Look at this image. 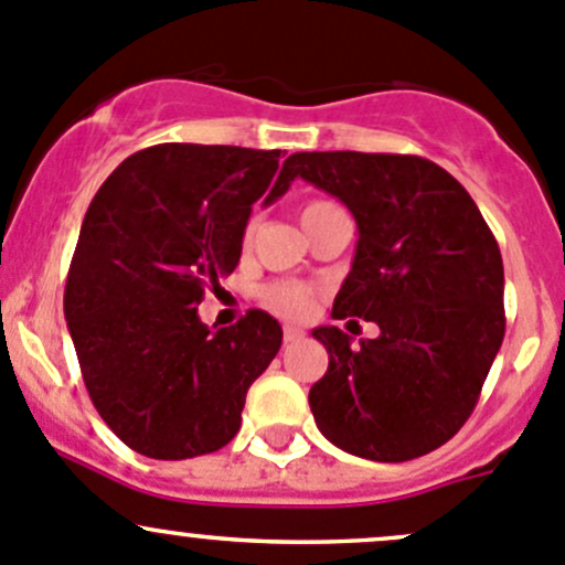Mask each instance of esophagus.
Masks as SVG:
<instances>
[{"label":"esophagus","mask_w":565,"mask_h":565,"mask_svg":"<svg viewBox=\"0 0 565 565\" xmlns=\"http://www.w3.org/2000/svg\"><path fill=\"white\" fill-rule=\"evenodd\" d=\"M301 338H305V332H301L299 327H285L282 329V340H285V343H299Z\"/></svg>","instance_id":"34e87169"}]
</instances>
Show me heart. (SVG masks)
<instances>
[{
  "instance_id": "obj_1",
  "label": "heart",
  "mask_w": 565,
  "mask_h": 565,
  "mask_svg": "<svg viewBox=\"0 0 565 565\" xmlns=\"http://www.w3.org/2000/svg\"><path fill=\"white\" fill-rule=\"evenodd\" d=\"M334 203H327V200H316V203H307L305 211H301V216H310L316 214V211H323V209H332ZM266 305L271 307V310L282 312V316H290V318H301L310 312L312 307V290L305 288V285H296V282H275L266 288L264 294Z\"/></svg>"
}]
</instances>
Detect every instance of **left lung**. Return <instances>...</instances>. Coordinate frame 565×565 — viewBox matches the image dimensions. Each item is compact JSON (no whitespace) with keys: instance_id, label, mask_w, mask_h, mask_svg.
<instances>
[{"instance_id":"obj_1","label":"left lung","mask_w":565,"mask_h":565,"mask_svg":"<svg viewBox=\"0 0 565 565\" xmlns=\"http://www.w3.org/2000/svg\"><path fill=\"white\" fill-rule=\"evenodd\" d=\"M294 178L334 194L360 231L332 316L379 327L356 345L338 327L312 329L329 354L310 387L316 426L360 459L431 454L472 415L502 345L497 238L467 189L420 156L294 153L280 181Z\"/></svg>"}]
</instances>
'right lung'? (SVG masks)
<instances>
[{"label": "right lung", "mask_w": 565, "mask_h": 565, "mask_svg": "<svg viewBox=\"0 0 565 565\" xmlns=\"http://www.w3.org/2000/svg\"><path fill=\"white\" fill-rule=\"evenodd\" d=\"M280 150L164 142L128 156L82 222L65 321L100 420L161 461L225 448L247 390L282 343L277 318L249 310L211 332L198 316L242 258L253 203H275Z\"/></svg>", "instance_id": "right-lung-1"}]
</instances>
